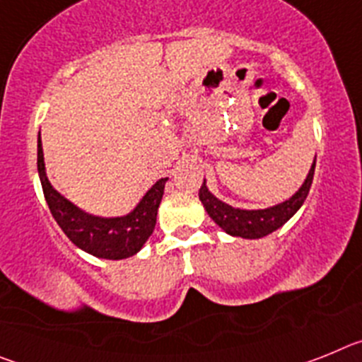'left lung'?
Segmentation results:
<instances>
[{"label":"left lung","instance_id":"8db88e82","mask_svg":"<svg viewBox=\"0 0 362 362\" xmlns=\"http://www.w3.org/2000/svg\"><path fill=\"white\" fill-rule=\"evenodd\" d=\"M313 172H315V159H313L308 175L299 187V190L293 192L288 199L281 201L274 206H267V209H238V206H232L225 201L217 199L206 187V179L201 185L199 199L206 214L214 219V223L225 230L228 235L243 239H259L276 232L290 217L296 216V212L303 206L306 196H308L313 181Z\"/></svg>","mask_w":362,"mask_h":362}]
</instances>
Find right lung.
<instances>
[{
  "label": "right lung",
  "instance_id": "obj_1",
  "mask_svg": "<svg viewBox=\"0 0 362 362\" xmlns=\"http://www.w3.org/2000/svg\"><path fill=\"white\" fill-rule=\"evenodd\" d=\"M37 172L47 204L66 238L86 254L114 261L136 255L152 235L165 183L168 181V177L156 181L129 214L103 217L79 209L50 185L45 168L41 134L37 136Z\"/></svg>",
  "mask_w": 362,
  "mask_h": 362
}]
</instances>
